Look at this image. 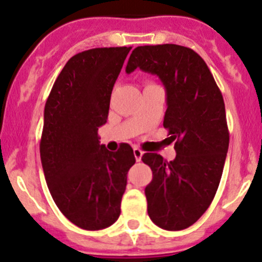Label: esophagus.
Masks as SVG:
<instances>
[{"mask_svg": "<svg viewBox=\"0 0 262 262\" xmlns=\"http://www.w3.org/2000/svg\"><path fill=\"white\" fill-rule=\"evenodd\" d=\"M133 152H134V158H136V160L141 161V159H142V155H143V151L138 147H134Z\"/></svg>", "mask_w": 262, "mask_h": 262, "instance_id": "esophagus-1", "label": "esophagus"}]
</instances>
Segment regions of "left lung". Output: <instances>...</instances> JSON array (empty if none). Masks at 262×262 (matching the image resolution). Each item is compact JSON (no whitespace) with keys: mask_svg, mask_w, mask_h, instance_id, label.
Returning a JSON list of instances; mask_svg holds the SVG:
<instances>
[{"mask_svg":"<svg viewBox=\"0 0 262 262\" xmlns=\"http://www.w3.org/2000/svg\"><path fill=\"white\" fill-rule=\"evenodd\" d=\"M136 68L159 76L167 90L164 125L177 152L174 160L146 152L152 170L145 189L151 221L161 229L183 230L211 205L224 170L229 129L221 92L203 58L174 43L138 46L126 73Z\"/></svg>","mask_w":262,"mask_h":262,"instance_id":"obj_1","label":"left lung"}]
</instances>
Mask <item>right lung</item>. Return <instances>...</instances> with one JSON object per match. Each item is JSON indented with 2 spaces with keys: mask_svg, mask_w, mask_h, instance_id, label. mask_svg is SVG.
<instances>
[{
  "mask_svg": "<svg viewBox=\"0 0 262 262\" xmlns=\"http://www.w3.org/2000/svg\"><path fill=\"white\" fill-rule=\"evenodd\" d=\"M130 49L97 48L73 55L45 104L40 155L46 183L59 211L84 230H101L119 219L126 174L136 163L128 143L111 152L98 136Z\"/></svg>",
  "mask_w": 262,
  "mask_h": 262,
  "instance_id": "obj_1",
  "label": "right lung"
}]
</instances>
